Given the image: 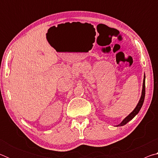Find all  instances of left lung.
Returning <instances> with one entry per match:
<instances>
[{
  "label": "left lung",
  "instance_id": "obj_1",
  "mask_svg": "<svg viewBox=\"0 0 158 158\" xmlns=\"http://www.w3.org/2000/svg\"><path fill=\"white\" fill-rule=\"evenodd\" d=\"M145 79H146V77H145V74H144V77H143V87H142V92H141V96L140 98V100L139 101V102L137 104V105L136 107L135 108V109L131 112V113L128 115V116L125 118L123 119V121L121 123L118 124V125H116V127H118V126H123V125H124L125 124H127L128 122L130 121H131L134 117H135L136 115H137L139 112L140 109L141 108V106L143 105V101H144V98H145Z\"/></svg>",
  "mask_w": 158,
  "mask_h": 158
}]
</instances>
